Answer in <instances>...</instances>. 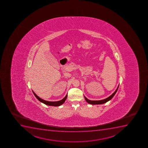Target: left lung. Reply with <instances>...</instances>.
<instances>
[{"label": "left lung", "instance_id": "1", "mask_svg": "<svg viewBox=\"0 0 148 148\" xmlns=\"http://www.w3.org/2000/svg\"><path fill=\"white\" fill-rule=\"evenodd\" d=\"M119 85L118 86H117V88H116V91H115L113 93L110 95V96H109V97H108V98H105L104 99L101 100H96V101H94V100H89L88 99H87L85 96H84V99H85L86 101L88 103L91 104V105H101V104H105V103L107 102L108 101H109V100H110L115 95V94H116V92H117V90H118V88H119Z\"/></svg>", "mask_w": 148, "mask_h": 148}]
</instances>
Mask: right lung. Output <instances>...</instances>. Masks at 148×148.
<instances>
[{
	"instance_id": "right-lung-1",
	"label": "right lung",
	"mask_w": 148,
	"mask_h": 148,
	"mask_svg": "<svg viewBox=\"0 0 148 148\" xmlns=\"http://www.w3.org/2000/svg\"><path fill=\"white\" fill-rule=\"evenodd\" d=\"M33 92V93L34 95L36 97V98H37V99L39 101H40V102L42 103L43 104H45V105H48V106H61L64 104L65 100L66 99L67 97V94L66 96L64 97L62 99L58 101H54V102H51V101H46L44 100V99H42L40 97H39L34 92Z\"/></svg>"
}]
</instances>
